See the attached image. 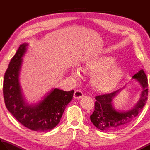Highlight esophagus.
I'll use <instances>...</instances> for the list:
<instances>
[{
	"label": "esophagus",
	"mask_w": 150,
	"mask_h": 150,
	"mask_svg": "<svg viewBox=\"0 0 150 150\" xmlns=\"http://www.w3.org/2000/svg\"><path fill=\"white\" fill-rule=\"evenodd\" d=\"M84 96L83 92L80 90H77L75 91L74 93V98H80Z\"/></svg>",
	"instance_id": "esophagus-1"
}]
</instances>
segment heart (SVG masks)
Wrapping results in <instances>:
<instances>
[{
  "mask_svg": "<svg viewBox=\"0 0 150 150\" xmlns=\"http://www.w3.org/2000/svg\"><path fill=\"white\" fill-rule=\"evenodd\" d=\"M115 59L110 56H99L88 60L84 69L92 73L91 85L95 90L102 92L111 91L120 80L123 71L120 66L114 64ZM75 76L80 75L78 68L73 70Z\"/></svg>",
  "mask_w": 150,
  "mask_h": 150,
  "instance_id": "1",
  "label": "heart"
}]
</instances>
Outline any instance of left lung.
Returning a JSON list of instances; mask_svg holds the SVG:
<instances>
[{
    "label": "left lung",
    "mask_w": 150,
    "mask_h": 150,
    "mask_svg": "<svg viewBox=\"0 0 150 150\" xmlns=\"http://www.w3.org/2000/svg\"><path fill=\"white\" fill-rule=\"evenodd\" d=\"M132 79H136L142 88L141 98L137 104L129 111H119L114 109L111 102L120 90L96 96L95 110L90 116L91 122L96 128L104 132L117 131L128 126L138 116L148 100V82L143 69L133 75Z\"/></svg>",
    "instance_id": "8db88e82"
}]
</instances>
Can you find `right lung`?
Masks as SVG:
<instances>
[{"label": "right lung", "mask_w": 150, "mask_h": 150, "mask_svg": "<svg viewBox=\"0 0 150 150\" xmlns=\"http://www.w3.org/2000/svg\"><path fill=\"white\" fill-rule=\"evenodd\" d=\"M28 44L19 46L6 70L3 95L8 110L19 122L33 131L47 132L60 122L67 105L73 99L74 90L65 91L53 89L39 104L29 105L22 96L18 82L22 57Z\"/></svg>", "instance_id": "obj_1"}]
</instances>
